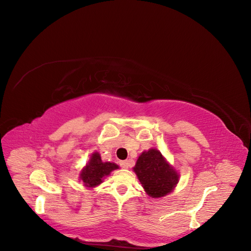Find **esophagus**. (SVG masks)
Instances as JSON below:
<instances>
[{
    "instance_id": "obj_1",
    "label": "esophagus",
    "mask_w": 251,
    "mask_h": 251,
    "mask_svg": "<svg viewBox=\"0 0 251 251\" xmlns=\"http://www.w3.org/2000/svg\"><path fill=\"white\" fill-rule=\"evenodd\" d=\"M119 165L121 166L123 169H127L128 166H130V162L127 160H124V161H119Z\"/></svg>"
}]
</instances>
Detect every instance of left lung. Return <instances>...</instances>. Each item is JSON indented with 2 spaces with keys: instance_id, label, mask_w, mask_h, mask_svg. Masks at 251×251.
I'll return each instance as SVG.
<instances>
[{
  "instance_id": "left-lung-1",
  "label": "left lung",
  "mask_w": 251,
  "mask_h": 251,
  "mask_svg": "<svg viewBox=\"0 0 251 251\" xmlns=\"http://www.w3.org/2000/svg\"><path fill=\"white\" fill-rule=\"evenodd\" d=\"M133 170L151 198H160L170 194L179 181L176 170L156 149L143 151Z\"/></svg>"
}]
</instances>
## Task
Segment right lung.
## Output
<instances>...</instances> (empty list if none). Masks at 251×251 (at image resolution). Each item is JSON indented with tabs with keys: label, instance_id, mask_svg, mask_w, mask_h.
Listing matches in <instances>:
<instances>
[{
	"label": "right lung",
	"instance_id": "obj_1",
	"mask_svg": "<svg viewBox=\"0 0 251 251\" xmlns=\"http://www.w3.org/2000/svg\"><path fill=\"white\" fill-rule=\"evenodd\" d=\"M118 165L113 162H102L100 155L95 151L85 168L81 170L79 179L83 182V185L89 188L100 185L103 178L110 175L114 170H117Z\"/></svg>",
	"mask_w": 251,
	"mask_h": 251
}]
</instances>
